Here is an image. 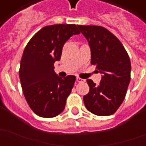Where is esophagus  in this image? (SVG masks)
<instances>
[{
	"mask_svg": "<svg viewBox=\"0 0 146 146\" xmlns=\"http://www.w3.org/2000/svg\"><path fill=\"white\" fill-rule=\"evenodd\" d=\"M76 81H77L78 83H82V82H84L85 80L81 79V78H80V77H76Z\"/></svg>",
	"mask_w": 146,
	"mask_h": 146,
	"instance_id": "obj_1",
	"label": "esophagus"
}]
</instances>
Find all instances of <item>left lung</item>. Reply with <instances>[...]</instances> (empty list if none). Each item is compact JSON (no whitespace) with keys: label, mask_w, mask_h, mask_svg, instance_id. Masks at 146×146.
Wrapping results in <instances>:
<instances>
[{"label":"left lung","mask_w":146,"mask_h":146,"mask_svg":"<svg viewBox=\"0 0 146 146\" xmlns=\"http://www.w3.org/2000/svg\"><path fill=\"white\" fill-rule=\"evenodd\" d=\"M91 49V63L102 73L100 84L87 82L90 90L84 96L86 108L97 116H110L125 98L131 80V61L121 42L107 29L99 26H80Z\"/></svg>","instance_id":"8db88e82"}]
</instances>
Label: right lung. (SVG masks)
Wrapping results in <instances>:
<instances>
[{
	"instance_id": "1",
	"label": "right lung",
	"mask_w": 146,
	"mask_h": 146,
	"mask_svg": "<svg viewBox=\"0 0 146 146\" xmlns=\"http://www.w3.org/2000/svg\"><path fill=\"white\" fill-rule=\"evenodd\" d=\"M77 25L55 24L40 30L24 49L19 78L27 103L36 115L51 118L65 109L76 76L60 77L54 64L59 61L65 43L80 34Z\"/></svg>"
}]
</instances>
